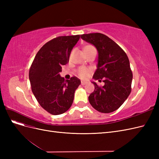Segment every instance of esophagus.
I'll return each instance as SVG.
<instances>
[{
	"mask_svg": "<svg viewBox=\"0 0 159 159\" xmlns=\"http://www.w3.org/2000/svg\"><path fill=\"white\" fill-rule=\"evenodd\" d=\"M87 84H88L87 81H81V84L82 85H84Z\"/></svg>",
	"mask_w": 159,
	"mask_h": 159,
	"instance_id": "esophagus-1",
	"label": "esophagus"
}]
</instances>
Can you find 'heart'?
<instances>
[{"mask_svg": "<svg viewBox=\"0 0 159 159\" xmlns=\"http://www.w3.org/2000/svg\"><path fill=\"white\" fill-rule=\"evenodd\" d=\"M92 46H88L85 48H91ZM92 72V69L89 68H85V67H81L78 70V74L81 78H86L91 74Z\"/></svg>", "mask_w": 159, "mask_h": 159, "instance_id": "obj_1", "label": "heart"}]
</instances>
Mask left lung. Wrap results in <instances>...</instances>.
Returning <instances> with one entry per match:
<instances>
[{
	"label": "left lung",
	"mask_w": 159,
	"mask_h": 159,
	"mask_svg": "<svg viewBox=\"0 0 159 159\" xmlns=\"http://www.w3.org/2000/svg\"><path fill=\"white\" fill-rule=\"evenodd\" d=\"M81 38L97 48L98 62L93 78L103 79L105 83L99 87L92 81L95 89L89 102L101 113H111L121 107L131 91L133 74L128 57L117 43L103 34H82Z\"/></svg>",
	"instance_id": "left-lung-1"
}]
</instances>
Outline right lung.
<instances>
[{
	"label": "right lung",
	"instance_id": "add662e5",
	"mask_svg": "<svg viewBox=\"0 0 159 159\" xmlns=\"http://www.w3.org/2000/svg\"><path fill=\"white\" fill-rule=\"evenodd\" d=\"M79 39L80 35L64 36L48 42L38 52L30 68L32 93L40 106L52 115L62 114L70 108L81 84L76 77L65 80L60 75Z\"/></svg>",
	"mask_w": 159,
	"mask_h": 159
}]
</instances>
